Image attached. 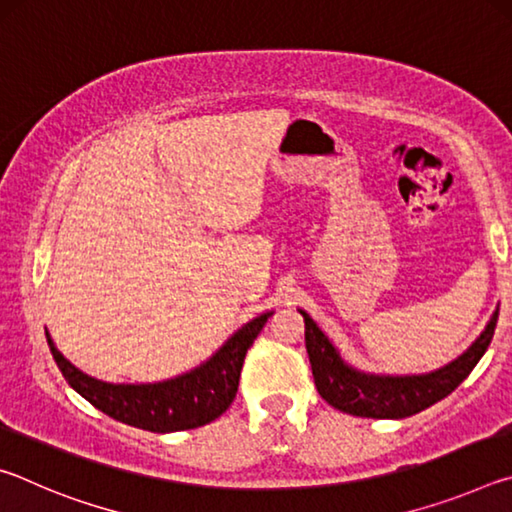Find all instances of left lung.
Here are the masks:
<instances>
[{
	"mask_svg": "<svg viewBox=\"0 0 512 512\" xmlns=\"http://www.w3.org/2000/svg\"><path fill=\"white\" fill-rule=\"evenodd\" d=\"M300 314L305 318V345L320 397L334 409L359 418L400 420L440 402L470 375L492 341L499 309L461 357L427 375L404 377L370 375L348 366L307 311L300 309Z\"/></svg>",
	"mask_w": 512,
	"mask_h": 512,
	"instance_id": "8db88e82",
	"label": "left lung"
}]
</instances>
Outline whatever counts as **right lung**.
I'll use <instances>...</instances> for the list:
<instances>
[{
  "mask_svg": "<svg viewBox=\"0 0 512 512\" xmlns=\"http://www.w3.org/2000/svg\"><path fill=\"white\" fill-rule=\"evenodd\" d=\"M271 314L273 311H266L237 329L198 368L167 381H158V384H108V381L94 379L72 366L58 352L49 332L47 343L67 384L94 409L137 429L171 433L203 427L225 413L237 395L246 352Z\"/></svg>",
  "mask_w": 512,
  "mask_h": 512,
  "instance_id": "right-lung-1",
  "label": "right lung"
}]
</instances>
